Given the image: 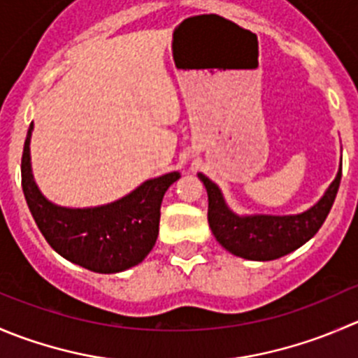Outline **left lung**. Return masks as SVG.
Masks as SVG:
<instances>
[{
    "mask_svg": "<svg viewBox=\"0 0 358 358\" xmlns=\"http://www.w3.org/2000/svg\"><path fill=\"white\" fill-rule=\"evenodd\" d=\"M199 180L206 187L208 222L217 241L243 259L275 260L297 250L317 234L334 204L341 183V168L325 196L313 208L289 217H238L225 206L220 190L211 180L201 173Z\"/></svg>",
    "mask_w": 358,
    "mask_h": 358,
    "instance_id": "left-lung-1",
    "label": "left lung"
}]
</instances>
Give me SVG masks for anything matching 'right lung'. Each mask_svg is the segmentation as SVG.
<instances>
[{
  "label": "right lung",
  "mask_w": 358,
  "mask_h": 358,
  "mask_svg": "<svg viewBox=\"0 0 358 358\" xmlns=\"http://www.w3.org/2000/svg\"><path fill=\"white\" fill-rule=\"evenodd\" d=\"M24 141L22 190L38 229L48 245L73 264L94 273H119L140 264L155 245L166 190L180 178L168 173L148 180L122 199L99 208L69 210L48 203L34 185L29 140Z\"/></svg>",
  "instance_id": "obj_1"
}]
</instances>
